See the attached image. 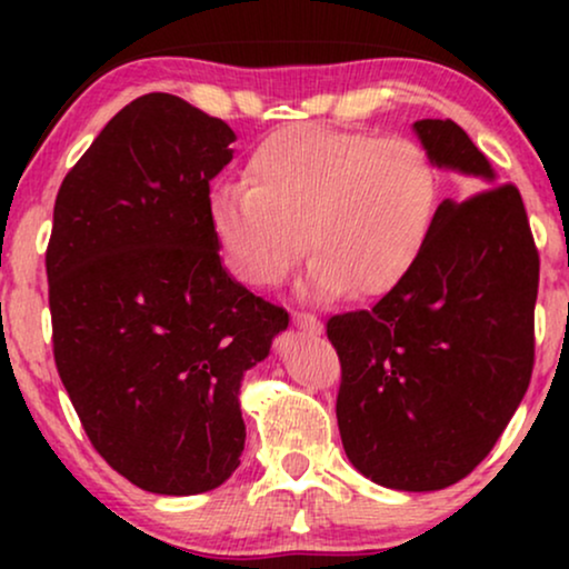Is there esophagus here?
<instances>
[{
  "mask_svg": "<svg viewBox=\"0 0 569 569\" xmlns=\"http://www.w3.org/2000/svg\"><path fill=\"white\" fill-rule=\"evenodd\" d=\"M292 321H295V326H298L302 333H313V337H318V333H323V323L318 321L316 316H310V313H295Z\"/></svg>",
  "mask_w": 569,
  "mask_h": 569,
  "instance_id": "34e87169",
  "label": "esophagus"
}]
</instances>
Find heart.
Listing matches in <instances>:
<instances>
[{
	"instance_id": "heart-1",
	"label": "heart",
	"mask_w": 569,
	"mask_h": 569,
	"mask_svg": "<svg viewBox=\"0 0 569 569\" xmlns=\"http://www.w3.org/2000/svg\"><path fill=\"white\" fill-rule=\"evenodd\" d=\"M246 183L209 197V224L228 269L271 287L302 251L300 298L388 292L415 267L430 236L440 176L409 137L287 127L256 144Z\"/></svg>"
}]
</instances>
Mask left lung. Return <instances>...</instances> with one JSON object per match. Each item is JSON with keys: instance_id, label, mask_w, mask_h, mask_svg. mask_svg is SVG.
I'll use <instances>...</instances> for the list:
<instances>
[{"instance_id": "left-lung-1", "label": "left lung", "mask_w": 569, "mask_h": 569, "mask_svg": "<svg viewBox=\"0 0 569 569\" xmlns=\"http://www.w3.org/2000/svg\"><path fill=\"white\" fill-rule=\"evenodd\" d=\"M411 129L435 168L486 191L442 201L401 282L370 310L329 318L326 333L349 461L380 487L435 492L485 461L531 383L539 253L518 189L456 121Z\"/></svg>"}]
</instances>
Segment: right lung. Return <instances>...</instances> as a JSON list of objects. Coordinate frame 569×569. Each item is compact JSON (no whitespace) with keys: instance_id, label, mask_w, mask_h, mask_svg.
<instances>
[{"instance_id":"obj_1","label":"right lung","mask_w":569,"mask_h":569,"mask_svg":"<svg viewBox=\"0 0 569 569\" xmlns=\"http://www.w3.org/2000/svg\"><path fill=\"white\" fill-rule=\"evenodd\" d=\"M232 131L168 92L123 106L69 170L46 251L53 360L100 456L154 495L240 466V383L290 323L222 267L209 181Z\"/></svg>"}]
</instances>
